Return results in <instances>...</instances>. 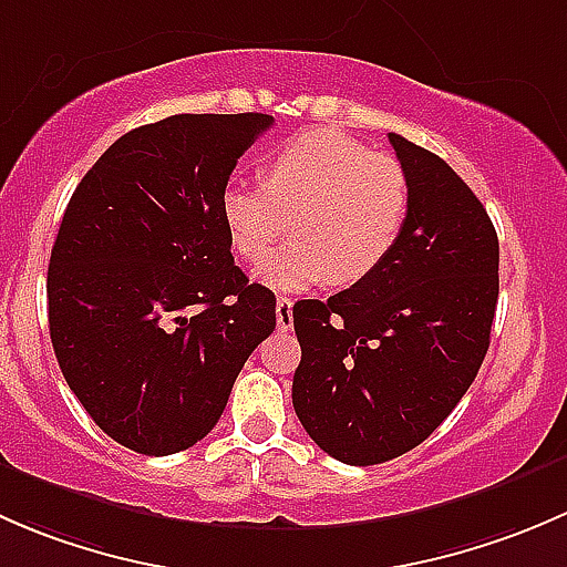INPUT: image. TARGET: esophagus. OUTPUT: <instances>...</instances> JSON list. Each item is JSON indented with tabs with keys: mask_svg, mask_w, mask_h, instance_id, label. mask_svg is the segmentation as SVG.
<instances>
[{
	"mask_svg": "<svg viewBox=\"0 0 567 567\" xmlns=\"http://www.w3.org/2000/svg\"><path fill=\"white\" fill-rule=\"evenodd\" d=\"M277 326L282 331H288L293 326V301L288 296H279L277 299Z\"/></svg>",
	"mask_w": 567,
	"mask_h": 567,
	"instance_id": "obj_1",
	"label": "esophagus"
}]
</instances>
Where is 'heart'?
<instances>
[{"label": "heart", "instance_id": "b5f03b06", "mask_svg": "<svg viewBox=\"0 0 567 567\" xmlns=\"http://www.w3.org/2000/svg\"><path fill=\"white\" fill-rule=\"evenodd\" d=\"M411 210L405 167L337 131H305L260 164V186L227 183L219 214L233 249L262 262L293 225V247L260 268L274 290L353 285L384 266Z\"/></svg>", "mask_w": 567, "mask_h": 567}]
</instances>
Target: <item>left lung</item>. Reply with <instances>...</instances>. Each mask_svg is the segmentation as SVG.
Returning <instances> with one entry per match:
<instances>
[{
    "label": "left lung",
    "instance_id": "obj_1",
    "mask_svg": "<svg viewBox=\"0 0 567 567\" xmlns=\"http://www.w3.org/2000/svg\"><path fill=\"white\" fill-rule=\"evenodd\" d=\"M411 183L398 247L370 277L293 305V409L331 458L373 466L425 442L472 386L499 299V238L444 158L390 134Z\"/></svg>",
    "mask_w": 567,
    "mask_h": 567
}]
</instances>
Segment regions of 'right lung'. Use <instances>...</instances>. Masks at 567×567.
Wrapping results in <instances>:
<instances>
[{
  "instance_id": "1",
  "label": "right lung",
  "mask_w": 567,
  "mask_h": 567,
  "mask_svg": "<svg viewBox=\"0 0 567 567\" xmlns=\"http://www.w3.org/2000/svg\"><path fill=\"white\" fill-rule=\"evenodd\" d=\"M271 114H173L120 136L73 192L49 331L95 425L142 455L208 436L277 299L230 255L219 194Z\"/></svg>"
}]
</instances>
